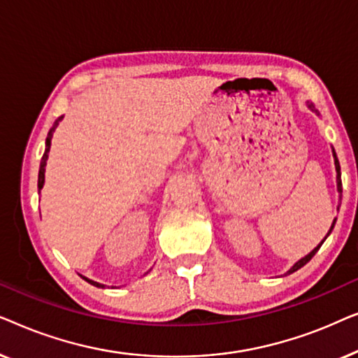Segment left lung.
<instances>
[{"label": "left lung", "mask_w": 358, "mask_h": 358, "mask_svg": "<svg viewBox=\"0 0 358 358\" xmlns=\"http://www.w3.org/2000/svg\"><path fill=\"white\" fill-rule=\"evenodd\" d=\"M308 107H310V109H311L313 112H316V114H317L316 107H315V106H313V104H310V102H308ZM332 156H334V164H336V173H337V190H339V194H342V180H341V164H339V159H337V156H336V151H334V150H332ZM334 224H336V220H334V222H332V224H331V229H329V233L332 231V228H334ZM329 233H327V234H326V238H327V236H329ZM326 238H324V239H326ZM324 239H322V241H321L320 244H317V246H316L315 249H313V251H311L310 254H308V256H305V257H301V259H300V261H298V262L295 264V266H293V267L290 268V271H288L287 273H293V272H296V271H298V268H301L303 266H305V264H306V262H310V261H311V257H313V256H315V254L317 252V249H320V248H321V244H322V243H324Z\"/></svg>", "instance_id": "obj_1"}]
</instances>
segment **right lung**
I'll return each mask as SVG.
<instances>
[{
  "mask_svg": "<svg viewBox=\"0 0 358 358\" xmlns=\"http://www.w3.org/2000/svg\"><path fill=\"white\" fill-rule=\"evenodd\" d=\"M62 119H63V115H62V117H58V119L55 120V124H53V127H52L50 131H48V135H47V140H45V153H43V156H42V161H41V169H38V182H37V187H38V190H41V189L43 187V180H45V164H47V158H48V151H50V145H52V136H53V131H55V129L58 127V124H60V120H62ZM83 278H85L86 282H90L91 285L104 288V285H102V283H97V282H94V280H90V278H86V277H83Z\"/></svg>",
  "mask_w": 358,
  "mask_h": 358,
  "instance_id": "right-lung-1",
  "label": "right lung"
}]
</instances>
